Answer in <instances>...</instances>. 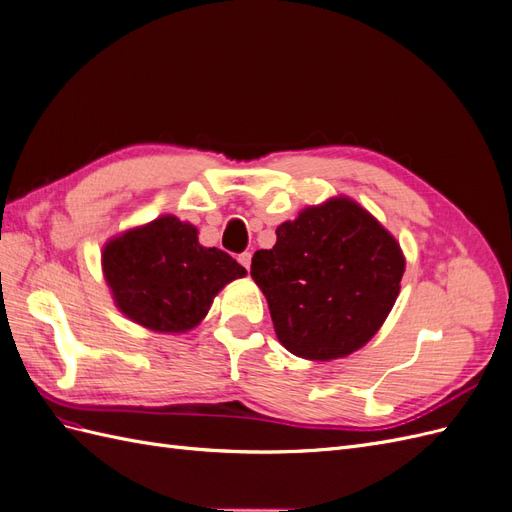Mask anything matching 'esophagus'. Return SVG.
Returning <instances> with one entry per match:
<instances>
[{"label":"esophagus","instance_id":"1","mask_svg":"<svg viewBox=\"0 0 512 512\" xmlns=\"http://www.w3.org/2000/svg\"><path fill=\"white\" fill-rule=\"evenodd\" d=\"M239 262L241 265L250 271V265H252V254L250 252H243V254H239Z\"/></svg>","mask_w":512,"mask_h":512}]
</instances>
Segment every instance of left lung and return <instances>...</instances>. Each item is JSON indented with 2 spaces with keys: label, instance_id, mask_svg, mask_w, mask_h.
Here are the masks:
<instances>
[{
  "label": "left lung",
  "instance_id": "1",
  "mask_svg": "<svg viewBox=\"0 0 512 512\" xmlns=\"http://www.w3.org/2000/svg\"><path fill=\"white\" fill-rule=\"evenodd\" d=\"M252 258L277 339L292 354L331 361L365 346L389 316L406 269L399 243L348 198L307 207Z\"/></svg>",
  "mask_w": 512,
  "mask_h": 512
}]
</instances>
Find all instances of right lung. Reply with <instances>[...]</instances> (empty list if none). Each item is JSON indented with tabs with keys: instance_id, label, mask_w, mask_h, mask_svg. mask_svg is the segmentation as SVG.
<instances>
[{
	"instance_id": "obj_1",
	"label": "right lung",
	"mask_w": 512,
	"mask_h": 512,
	"mask_svg": "<svg viewBox=\"0 0 512 512\" xmlns=\"http://www.w3.org/2000/svg\"><path fill=\"white\" fill-rule=\"evenodd\" d=\"M102 267L121 312L160 333L194 329L215 294L245 275L235 258L200 245L198 230L175 215L108 241Z\"/></svg>"
}]
</instances>
